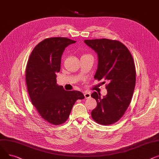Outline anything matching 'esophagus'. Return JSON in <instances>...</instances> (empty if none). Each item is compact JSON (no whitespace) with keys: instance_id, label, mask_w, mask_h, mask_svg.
<instances>
[{"instance_id":"34e87169","label":"esophagus","mask_w":159,"mask_h":159,"mask_svg":"<svg viewBox=\"0 0 159 159\" xmlns=\"http://www.w3.org/2000/svg\"><path fill=\"white\" fill-rule=\"evenodd\" d=\"M84 96H85V99H89L90 98V93L89 92H84Z\"/></svg>"}]
</instances>
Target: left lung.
Instances as JSON below:
<instances>
[{
    "label": "left lung",
    "mask_w": 159,
    "mask_h": 159,
    "mask_svg": "<svg viewBox=\"0 0 159 159\" xmlns=\"http://www.w3.org/2000/svg\"><path fill=\"white\" fill-rule=\"evenodd\" d=\"M84 42L98 54L94 78L107 82L106 96L101 98L96 92L91 94L98 104L92 111V117L102 125L114 124L124 115L133 96L136 72L132 56L124 44L117 40L102 39Z\"/></svg>",
    "instance_id": "1"
}]
</instances>
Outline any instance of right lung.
Listing matches in <instances>:
<instances>
[{"label":"right lung","instance_id":"1","mask_svg":"<svg viewBox=\"0 0 159 159\" xmlns=\"http://www.w3.org/2000/svg\"><path fill=\"white\" fill-rule=\"evenodd\" d=\"M75 42L63 37L46 39L34 48L27 63L26 85L31 101L42 119L54 125L65 123L75 102L85 98L81 92L66 91L57 83L63 52Z\"/></svg>","mask_w":159,"mask_h":159}]
</instances>
